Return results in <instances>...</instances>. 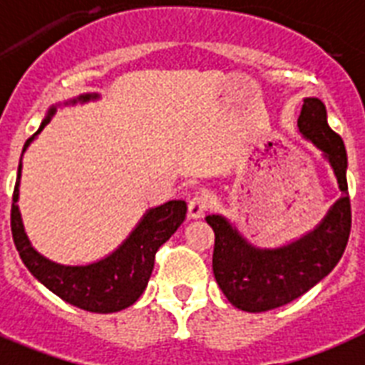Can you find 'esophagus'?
Returning a JSON list of instances; mask_svg holds the SVG:
<instances>
[{
	"label": "esophagus",
	"instance_id": "obj_1",
	"mask_svg": "<svg viewBox=\"0 0 365 365\" xmlns=\"http://www.w3.org/2000/svg\"><path fill=\"white\" fill-rule=\"evenodd\" d=\"M207 206H210V200H207L206 195H195V197L189 200L187 206L189 219H200V217H204Z\"/></svg>",
	"mask_w": 365,
	"mask_h": 365
}]
</instances>
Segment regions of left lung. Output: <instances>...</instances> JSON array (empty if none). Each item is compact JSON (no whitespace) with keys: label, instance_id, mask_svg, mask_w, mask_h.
Here are the masks:
<instances>
[{"label":"left lung","instance_id":"8db88e82","mask_svg":"<svg viewBox=\"0 0 365 365\" xmlns=\"http://www.w3.org/2000/svg\"><path fill=\"white\" fill-rule=\"evenodd\" d=\"M297 128L302 139L321 150L341 191L319 225L278 247H256L228 217L220 213L206 217L215 232L217 284L235 308L250 314L274 310L304 295L338 265L349 241L347 152L341 137L330 130L327 107L319 98H304Z\"/></svg>","mask_w":365,"mask_h":365}]
</instances>
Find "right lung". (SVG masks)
<instances>
[{
	"label": "right lung",
	"instance_id": "add662e5",
	"mask_svg": "<svg viewBox=\"0 0 365 365\" xmlns=\"http://www.w3.org/2000/svg\"><path fill=\"white\" fill-rule=\"evenodd\" d=\"M102 96L98 93H85L51 106L46 113V118L41 122L38 131L24 145L21 158L59 107L96 102ZM20 180L21 159L18 165L11 211L12 240L20 252L21 262L42 286L61 297L64 302L94 314H113L137 302L148 286L150 274L154 271L155 252L165 241L170 240V235L180 228L187 213V204L183 200H168L161 206L150 207L140 217L135 228L131 230L130 235L113 252L83 265H64L42 256L27 237L18 206Z\"/></svg>",
	"mask_w": 365,
	"mask_h": 365
}]
</instances>
